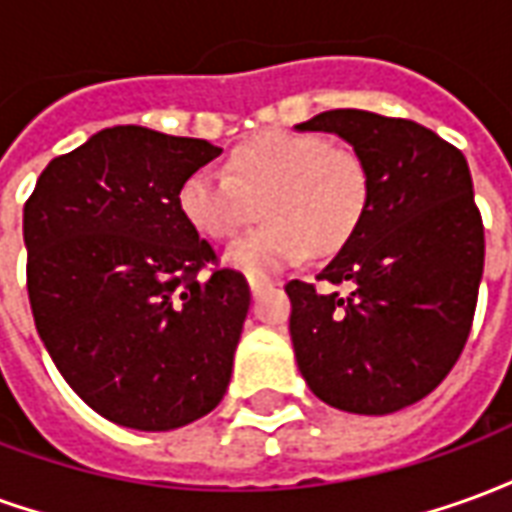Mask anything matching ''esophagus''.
<instances>
[{
	"label": "esophagus",
	"mask_w": 512,
	"mask_h": 512,
	"mask_svg": "<svg viewBox=\"0 0 512 512\" xmlns=\"http://www.w3.org/2000/svg\"><path fill=\"white\" fill-rule=\"evenodd\" d=\"M266 288H268V279H249V290H252V296H255V299Z\"/></svg>",
	"instance_id": "esophagus-1"
}]
</instances>
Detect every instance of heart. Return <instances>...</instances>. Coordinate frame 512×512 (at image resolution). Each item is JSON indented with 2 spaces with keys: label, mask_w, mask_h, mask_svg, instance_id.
<instances>
[{
  "label": "heart",
  "mask_w": 512,
  "mask_h": 512,
  "mask_svg": "<svg viewBox=\"0 0 512 512\" xmlns=\"http://www.w3.org/2000/svg\"><path fill=\"white\" fill-rule=\"evenodd\" d=\"M370 205V169L351 147L299 131H266L227 156L222 172L197 169L178 191L183 219L211 241H230L260 216L255 233L224 260L249 277L299 263L310 249L332 255L351 241Z\"/></svg>",
  "instance_id": "1"
}]
</instances>
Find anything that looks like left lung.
Wrapping results in <instances>:
<instances>
[{
	"label": "left lung",
	"instance_id": "left-lung-1",
	"mask_svg": "<svg viewBox=\"0 0 512 512\" xmlns=\"http://www.w3.org/2000/svg\"><path fill=\"white\" fill-rule=\"evenodd\" d=\"M299 131L343 136L370 169L359 230L318 279H290V340L307 386L351 414H392L458 362L483 279V219L458 147L403 117L321 112Z\"/></svg>",
	"mask_w": 512,
	"mask_h": 512
}]
</instances>
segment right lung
Here are the masks:
<instances>
[{
	"instance_id": "right-lung-1",
	"label": "right lung",
	"mask_w": 512,
	"mask_h": 512,
	"mask_svg": "<svg viewBox=\"0 0 512 512\" xmlns=\"http://www.w3.org/2000/svg\"><path fill=\"white\" fill-rule=\"evenodd\" d=\"M222 147L142 126L104 128L49 161L24 205L29 307L87 406L134 430L183 428L219 406L249 285L216 268L178 208L186 175Z\"/></svg>"
}]
</instances>
